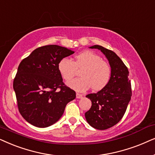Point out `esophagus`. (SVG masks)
I'll return each mask as SVG.
<instances>
[{"instance_id":"esophagus-1","label":"esophagus","mask_w":155,"mask_h":155,"mask_svg":"<svg viewBox=\"0 0 155 155\" xmlns=\"http://www.w3.org/2000/svg\"><path fill=\"white\" fill-rule=\"evenodd\" d=\"M76 98H79V99H80V98H83V96H82L81 94H78V93H76Z\"/></svg>"}]
</instances>
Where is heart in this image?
Listing matches in <instances>:
<instances>
[{
    "mask_svg": "<svg viewBox=\"0 0 155 155\" xmlns=\"http://www.w3.org/2000/svg\"><path fill=\"white\" fill-rule=\"evenodd\" d=\"M80 76L69 82L67 85L78 92H85L91 87L98 91L108 85L110 79L111 69L109 64L92 51H84L75 56L73 61L67 57L59 61L57 69L65 81H69L75 75L76 69H81Z\"/></svg>",
    "mask_w": 155,
    "mask_h": 155,
    "instance_id": "b5f03b06",
    "label": "heart"
}]
</instances>
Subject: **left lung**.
Listing matches in <instances>:
<instances>
[{
    "label": "left lung",
    "mask_w": 155,
    "mask_h": 155,
    "mask_svg": "<svg viewBox=\"0 0 155 155\" xmlns=\"http://www.w3.org/2000/svg\"><path fill=\"white\" fill-rule=\"evenodd\" d=\"M91 49H98L108 59L111 76L106 87L96 94L86 97L91 101V107L85 113L88 124L98 130H106L116 125L122 119L131 99L130 81L126 66L114 51L100 45Z\"/></svg>",
    "instance_id": "8db88e82"
}]
</instances>
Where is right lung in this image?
<instances>
[{
	"instance_id": "add662e5",
	"label": "right lung",
	"mask_w": 155,
	"mask_h": 155,
	"mask_svg": "<svg viewBox=\"0 0 155 155\" xmlns=\"http://www.w3.org/2000/svg\"><path fill=\"white\" fill-rule=\"evenodd\" d=\"M74 53L59 45H46L20 62L13 89L20 114L31 125L47 127L54 124L68 103L75 99L76 92L64 85L57 69L59 61Z\"/></svg>"
}]
</instances>
